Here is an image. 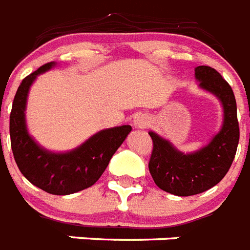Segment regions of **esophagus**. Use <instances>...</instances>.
Here are the masks:
<instances>
[{"label":"esophagus","mask_w":250,"mask_h":250,"mask_svg":"<svg viewBox=\"0 0 250 250\" xmlns=\"http://www.w3.org/2000/svg\"><path fill=\"white\" fill-rule=\"evenodd\" d=\"M148 125H149V119L145 117V115H139V117L135 118V121H133L135 128H145Z\"/></svg>","instance_id":"1"}]
</instances>
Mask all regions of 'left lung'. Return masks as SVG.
<instances>
[{
    "mask_svg": "<svg viewBox=\"0 0 250 250\" xmlns=\"http://www.w3.org/2000/svg\"><path fill=\"white\" fill-rule=\"evenodd\" d=\"M194 75L202 89L222 102L223 125L209 144L189 154L179 152L168 140L149 132L153 140L150 175L161 189L175 196H193L217 186L232 165L240 137L232 88L209 66L196 67Z\"/></svg>",
    "mask_w": 250,
    "mask_h": 250,
    "instance_id": "8db88e82",
    "label": "left lung"
}]
</instances>
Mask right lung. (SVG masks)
I'll return each instance as SVG.
<instances>
[{"label":"right lung","mask_w":250,"mask_h":250,"mask_svg":"<svg viewBox=\"0 0 250 250\" xmlns=\"http://www.w3.org/2000/svg\"><path fill=\"white\" fill-rule=\"evenodd\" d=\"M54 64L45 63L21 80L10 113V140L14 160L24 178L48 193L63 196L93 186L132 127L125 125L102 129L71 152L53 153L41 148L27 131L25 104L37 75Z\"/></svg>","instance_id":"right-lung-1"}]
</instances>
